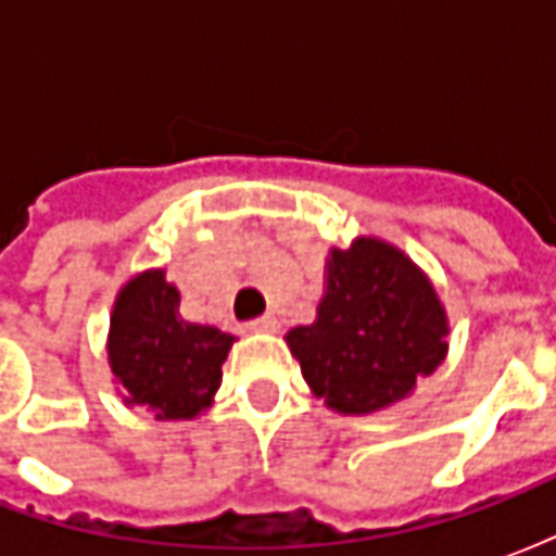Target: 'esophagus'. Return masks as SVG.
Returning <instances> with one entry per match:
<instances>
[{
  "label": "esophagus",
  "mask_w": 556,
  "mask_h": 556,
  "mask_svg": "<svg viewBox=\"0 0 556 556\" xmlns=\"http://www.w3.org/2000/svg\"><path fill=\"white\" fill-rule=\"evenodd\" d=\"M250 330H255V333H277L279 321L274 315H262V318H253V321H250Z\"/></svg>",
  "instance_id": "esophagus-1"
}]
</instances>
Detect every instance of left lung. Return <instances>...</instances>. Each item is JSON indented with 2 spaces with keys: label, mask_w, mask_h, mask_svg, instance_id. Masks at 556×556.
Returning <instances> with one entry per match:
<instances>
[{
  "label": "left lung",
  "mask_w": 556,
  "mask_h": 556,
  "mask_svg": "<svg viewBox=\"0 0 556 556\" xmlns=\"http://www.w3.org/2000/svg\"><path fill=\"white\" fill-rule=\"evenodd\" d=\"M446 313L408 255L375 238L333 250L315 325L289 330L306 384L339 414H372L446 354Z\"/></svg>",
  "instance_id": "obj_1"
}]
</instances>
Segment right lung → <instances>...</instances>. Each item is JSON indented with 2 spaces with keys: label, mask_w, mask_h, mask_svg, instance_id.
<instances>
[{
  "label": "right lung",
  "mask_w": 556,
  "mask_h": 556,
  "mask_svg": "<svg viewBox=\"0 0 556 556\" xmlns=\"http://www.w3.org/2000/svg\"><path fill=\"white\" fill-rule=\"evenodd\" d=\"M178 303L163 270H148L122 289L110 327V366L125 402L157 419H190L207 408L235 342L217 327L184 321Z\"/></svg>",
  "instance_id": "1"
}]
</instances>
